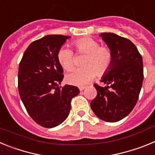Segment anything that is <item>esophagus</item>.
Returning a JSON list of instances; mask_svg holds the SVG:
<instances>
[{"label":"esophagus","instance_id":"1","mask_svg":"<svg viewBox=\"0 0 155 155\" xmlns=\"http://www.w3.org/2000/svg\"><path fill=\"white\" fill-rule=\"evenodd\" d=\"M85 87V86H81V87H79V90H80V91H83Z\"/></svg>","mask_w":155,"mask_h":155}]
</instances>
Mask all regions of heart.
I'll return each mask as SVG.
<instances>
[{
    "mask_svg": "<svg viewBox=\"0 0 155 155\" xmlns=\"http://www.w3.org/2000/svg\"><path fill=\"white\" fill-rule=\"evenodd\" d=\"M74 46L79 53H84L86 57L83 62L84 68H76L66 76L68 84L82 86L91 81L94 77L102 75L109 69L113 61V53L106 46H100L95 39L85 37L73 42ZM57 59L66 71L72 69L74 65L73 51L68 47H62L57 53Z\"/></svg>",
    "mask_w": 155,
    "mask_h": 155,
    "instance_id": "obj_1",
    "label": "heart"
}]
</instances>
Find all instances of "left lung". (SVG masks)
<instances>
[{"instance_id":"1","label":"left lung","mask_w":155,"mask_h":155,"mask_svg":"<svg viewBox=\"0 0 155 155\" xmlns=\"http://www.w3.org/2000/svg\"><path fill=\"white\" fill-rule=\"evenodd\" d=\"M100 36L112 51L113 61L101 81L106 86L94 84L97 96L91 108L99 119L114 123L130 114L137 104L143 80V59L128 39L111 32Z\"/></svg>"}]
</instances>
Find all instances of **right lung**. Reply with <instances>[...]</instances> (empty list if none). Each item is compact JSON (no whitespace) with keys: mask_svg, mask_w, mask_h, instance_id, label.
Segmentation results:
<instances>
[{"mask_svg":"<svg viewBox=\"0 0 155 155\" xmlns=\"http://www.w3.org/2000/svg\"><path fill=\"white\" fill-rule=\"evenodd\" d=\"M71 36L49 35L32 42L19 64L18 83L20 98L32 120L46 128L60 125L68 118L78 87H59L64 70L57 53Z\"/></svg>","mask_w":155,"mask_h":155,"instance_id":"1","label":"right lung"}]
</instances>
